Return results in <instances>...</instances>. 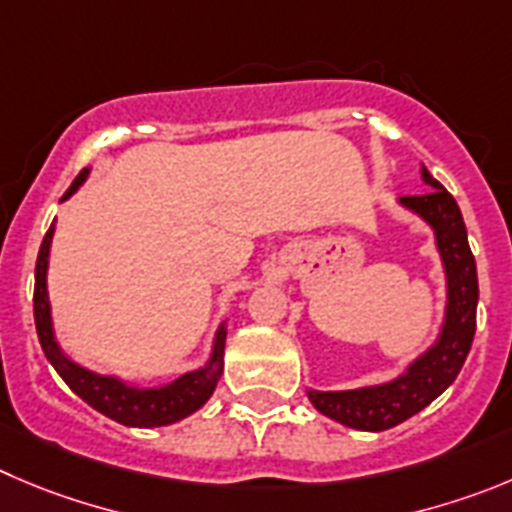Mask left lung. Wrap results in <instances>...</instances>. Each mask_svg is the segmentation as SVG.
<instances>
[{"label":"left lung","instance_id":"1","mask_svg":"<svg viewBox=\"0 0 512 512\" xmlns=\"http://www.w3.org/2000/svg\"><path fill=\"white\" fill-rule=\"evenodd\" d=\"M422 176L432 189L414 197H401V204L422 214L437 232V245L450 283V303H447L442 338L427 356L419 358L407 374L391 384L374 386V389L308 394L318 412L364 432H384L407 422L427 404H432L457 379L475 338L477 267L467 242L465 219L450 191L432 179L427 169H422Z\"/></svg>","mask_w":512,"mask_h":512}]
</instances>
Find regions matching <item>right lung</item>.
Wrapping results in <instances>:
<instances>
[{
	"label": "right lung",
	"instance_id": "obj_1",
	"mask_svg": "<svg viewBox=\"0 0 512 512\" xmlns=\"http://www.w3.org/2000/svg\"><path fill=\"white\" fill-rule=\"evenodd\" d=\"M88 171H80L78 179L73 181L65 197H70L75 189L80 186V181L85 179ZM62 197V199H65ZM52 224L47 229L45 240H42L40 252H37V265H35V326H37V338H40V346L45 351L47 361L55 366L57 374L62 376V381L85 401L95 412L105 414L108 419L118 424H126V427H164V424L179 422V419L189 417L191 412H197L204 401L212 396L214 386H217L219 376H222V356H224V328H219L217 341H214V353L212 361H209L207 369L194 371V374H184L181 379H176L174 384L164 386V389H148L138 391L131 386L121 384L116 379H108V376H95L90 371L80 369L73 361L62 356L60 348H57L55 338H52V326H50V303H47V288H45V275H47V252H50V240H52Z\"/></svg>",
	"mask_w": 512,
	"mask_h": 512
}]
</instances>
